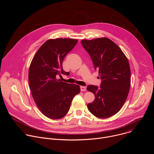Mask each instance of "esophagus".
<instances>
[{"mask_svg": "<svg viewBox=\"0 0 154 154\" xmlns=\"http://www.w3.org/2000/svg\"><path fill=\"white\" fill-rule=\"evenodd\" d=\"M80 90H81V91H86V87L83 86H80Z\"/></svg>", "mask_w": 154, "mask_h": 154, "instance_id": "esophagus-1", "label": "esophagus"}]
</instances>
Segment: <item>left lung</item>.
Instances as JSON below:
<instances>
[{"label": "left lung", "mask_w": 154, "mask_h": 154, "mask_svg": "<svg viewBox=\"0 0 154 154\" xmlns=\"http://www.w3.org/2000/svg\"><path fill=\"white\" fill-rule=\"evenodd\" d=\"M81 43L88 52L99 71L100 88L89 85L87 90L95 99L87 105L96 117L108 118L116 114L125 102L130 87V68L128 60L118 45L107 38L83 39Z\"/></svg>", "instance_id": "left-lung-1"}]
</instances>
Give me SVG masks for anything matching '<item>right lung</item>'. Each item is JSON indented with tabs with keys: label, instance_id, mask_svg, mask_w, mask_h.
<instances>
[{
	"label": "right lung",
	"instance_id": "right-lung-1",
	"mask_svg": "<svg viewBox=\"0 0 154 154\" xmlns=\"http://www.w3.org/2000/svg\"><path fill=\"white\" fill-rule=\"evenodd\" d=\"M77 42L71 38L48 39L30 63L29 83L33 99L41 112L50 119L63 118L69 112L73 98L80 91L79 85L57 78L68 74L63 71L62 63Z\"/></svg>",
	"mask_w": 154,
	"mask_h": 154
}]
</instances>
